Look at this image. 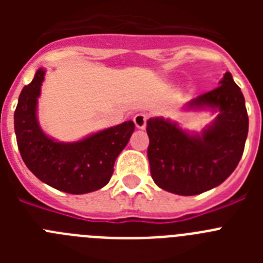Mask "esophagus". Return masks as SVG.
I'll return each mask as SVG.
<instances>
[{
    "label": "esophagus",
    "mask_w": 263,
    "mask_h": 263,
    "mask_svg": "<svg viewBox=\"0 0 263 263\" xmlns=\"http://www.w3.org/2000/svg\"><path fill=\"white\" fill-rule=\"evenodd\" d=\"M146 122H147V116L143 115V113H138V115L134 116V124L138 129H145Z\"/></svg>",
    "instance_id": "obj_1"
}]
</instances>
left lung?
<instances>
[{
  "label": "left lung",
  "instance_id": "8db88e82",
  "mask_svg": "<svg viewBox=\"0 0 263 263\" xmlns=\"http://www.w3.org/2000/svg\"><path fill=\"white\" fill-rule=\"evenodd\" d=\"M185 108L211 109L218 115L201 133H188L163 117L148 118L147 157L158 187L192 196L217 187L233 173L242 157L249 118L231 72L225 73L220 87L191 100Z\"/></svg>",
  "mask_w": 263,
  "mask_h": 263
}]
</instances>
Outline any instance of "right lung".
<instances>
[{
  "mask_svg": "<svg viewBox=\"0 0 263 263\" xmlns=\"http://www.w3.org/2000/svg\"><path fill=\"white\" fill-rule=\"evenodd\" d=\"M46 71L39 68L25 85L14 111L21 157L39 180L67 194L93 192L109 183L113 166L134 132L133 121L100 130L78 142H58L41 129L36 104Z\"/></svg>",
  "mask_w": 263,
  "mask_h": 263,
  "instance_id": "1",
  "label": "right lung"
}]
</instances>
